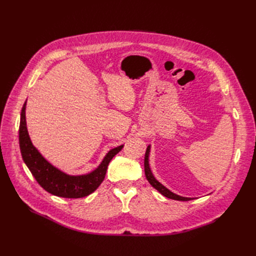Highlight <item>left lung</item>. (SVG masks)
<instances>
[{
  "instance_id": "obj_1",
  "label": "left lung",
  "mask_w": 256,
  "mask_h": 256,
  "mask_svg": "<svg viewBox=\"0 0 256 256\" xmlns=\"http://www.w3.org/2000/svg\"><path fill=\"white\" fill-rule=\"evenodd\" d=\"M150 147L148 146L146 148V152H145V158H144V172H145V176L147 178V180L150 182V184L156 190H158L160 194L164 195L165 197L167 198H170V199H173V200H180V201H189L191 200L192 198H188V197H182L180 195H176L172 193L171 191H169L166 186H164L162 184H160L156 178L154 176H152V173L150 171V164H148V154H150Z\"/></svg>"
}]
</instances>
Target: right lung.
<instances>
[{
	"instance_id": "right-lung-1",
	"label": "right lung",
	"mask_w": 256,
	"mask_h": 256,
	"mask_svg": "<svg viewBox=\"0 0 256 256\" xmlns=\"http://www.w3.org/2000/svg\"><path fill=\"white\" fill-rule=\"evenodd\" d=\"M26 102L20 113V148L22 160L32 176L44 189L58 197L82 198L96 191L102 182L108 165L111 160L122 150L124 145L111 150L104 156L102 164L86 176H70L50 165L33 146L26 126Z\"/></svg>"
}]
</instances>
